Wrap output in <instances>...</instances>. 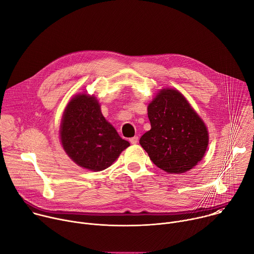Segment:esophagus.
Segmentation results:
<instances>
[{"instance_id": "1", "label": "esophagus", "mask_w": 254, "mask_h": 254, "mask_svg": "<svg viewBox=\"0 0 254 254\" xmlns=\"http://www.w3.org/2000/svg\"><path fill=\"white\" fill-rule=\"evenodd\" d=\"M129 141H130V143H132V144L137 143V141H138V136H133V137L129 138Z\"/></svg>"}]
</instances>
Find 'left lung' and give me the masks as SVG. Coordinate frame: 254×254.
I'll return each mask as SVG.
<instances>
[{"label": "left lung", "instance_id": "1", "mask_svg": "<svg viewBox=\"0 0 254 254\" xmlns=\"http://www.w3.org/2000/svg\"><path fill=\"white\" fill-rule=\"evenodd\" d=\"M151 129L139 139L152 162L169 174L194 168L208 147L207 127L182 93L164 88L148 106Z\"/></svg>", "mask_w": 254, "mask_h": 254}]
</instances>
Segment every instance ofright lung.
Listing matches in <instances>:
<instances>
[{
  "instance_id": "right-lung-1",
  "label": "right lung",
  "mask_w": 254,
  "mask_h": 254,
  "mask_svg": "<svg viewBox=\"0 0 254 254\" xmlns=\"http://www.w3.org/2000/svg\"><path fill=\"white\" fill-rule=\"evenodd\" d=\"M60 139L68 157L81 168L98 172L108 167L129 147L101 114L94 96L77 94L63 113Z\"/></svg>"
}]
</instances>
